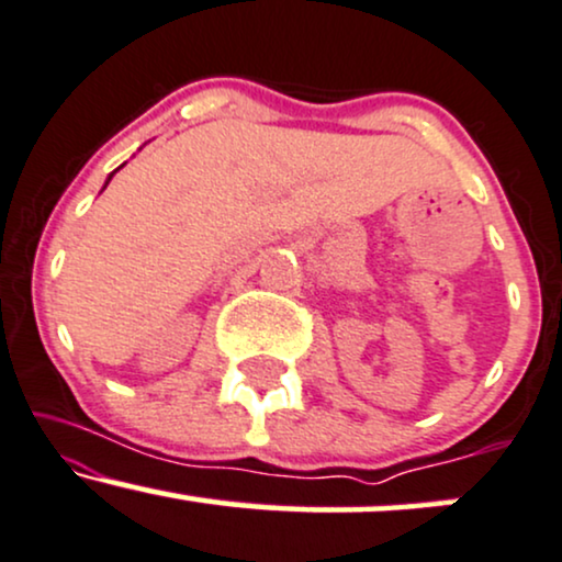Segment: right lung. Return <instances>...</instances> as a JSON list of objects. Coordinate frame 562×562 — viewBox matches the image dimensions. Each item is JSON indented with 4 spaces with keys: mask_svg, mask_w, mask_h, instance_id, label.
<instances>
[{
    "mask_svg": "<svg viewBox=\"0 0 562 562\" xmlns=\"http://www.w3.org/2000/svg\"><path fill=\"white\" fill-rule=\"evenodd\" d=\"M110 180H112V175H110Z\"/></svg>",
    "mask_w": 562,
    "mask_h": 562,
    "instance_id": "add662e5",
    "label": "right lung"
}]
</instances>
